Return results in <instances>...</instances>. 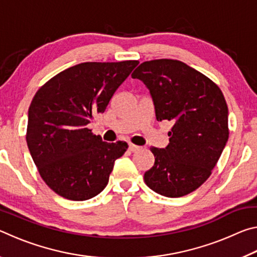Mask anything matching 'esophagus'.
Masks as SVG:
<instances>
[{
    "instance_id": "1",
    "label": "esophagus",
    "mask_w": 257,
    "mask_h": 257,
    "mask_svg": "<svg viewBox=\"0 0 257 257\" xmlns=\"http://www.w3.org/2000/svg\"><path fill=\"white\" fill-rule=\"evenodd\" d=\"M139 149H141V147L139 146H137V145H134V144H129V150L132 151V152H136V151H138Z\"/></svg>"
}]
</instances>
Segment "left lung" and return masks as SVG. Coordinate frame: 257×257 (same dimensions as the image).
<instances>
[{"label": "left lung", "instance_id": "1", "mask_svg": "<svg viewBox=\"0 0 257 257\" xmlns=\"http://www.w3.org/2000/svg\"><path fill=\"white\" fill-rule=\"evenodd\" d=\"M134 79L149 88L158 121L173 123L165 149L151 147L154 165L145 184L162 196L181 197L211 176L228 142V106L210 78L178 60L143 62Z\"/></svg>", "mask_w": 257, "mask_h": 257}]
</instances>
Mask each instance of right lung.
<instances>
[{
    "label": "right lung",
    "mask_w": 257,
    "mask_h": 257,
    "mask_svg": "<svg viewBox=\"0 0 257 257\" xmlns=\"http://www.w3.org/2000/svg\"><path fill=\"white\" fill-rule=\"evenodd\" d=\"M138 61L84 62L43 85L30 104L26 141L42 179L60 196L86 201L105 188L125 142L106 143L87 124L105 111Z\"/></svg>",
    "instance_id": "obj_1"
}]
</instances>
